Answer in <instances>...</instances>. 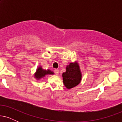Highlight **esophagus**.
<instances>
[{
    "label": "esophagus",
    "instance_id": "1",
    "mask_svg": "<svg viewBox=\"0 0 122 122\" xmlns=\"http://www.w3.org/2000/svg\"><path fill=\"white\" fill-rule=\"evenodd\" d=\"M54 73H55V74L56 75H58V74H59V71L57 69H55L54 70Z\"/></svg>",
    "mask_w": 122,
    "mask_h": 122
}]
</instances>
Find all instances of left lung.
I'll list each match as a JSON object with an SVG mask.
<instances>
[{"mask_svg": "<svg viewBox=\"0 0 122 122\" xmlns=\"http://www.w3.org/2000/svg\"><path fill=\"white\" fill-rule=\"evenodd\" d=\"M81 79V71L77 61L71 62L66 66V72L62 73V80L67 89H70L79 85Z\"/></svg>", "mask_w": 122, "mask_h": 122, "instance_id": "8db88e82", "label": "left lung"}]
</instances>
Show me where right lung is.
<instances>
[{
  "mask_svg": "<svg viewBox=\"0 0 122 122\" xmlns=\"http://www.w3.org/2000/svg\"><path fill=\"white\" fill-rule=\"evenodd\" d=\"M54 73L53 71H51L50 69H43L42 66L40 65L37 68L34 76L35 79L37 80H40L46 76L48 75H54Z\"/></svg>",
  "mask_w": 122,
  "mask_h": 122,
  "instance_id": "obj_1",
  "label": "right lung"
}]
</instances>
